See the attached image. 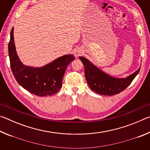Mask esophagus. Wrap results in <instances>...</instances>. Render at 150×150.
Returning a JSON list of instances; mask_svg holds the SVG:
<instances>
[{"label": "esophagus", "instance_id": "34e87169", "mask_svg": "<svg viewBox=\"0 0 150 150\" xmlns=\"http://www.w3.org/2000/svg\"><path fill=\"white\" fill-rule=\"evenodd\" d=\"M82 54H83L82 51H81V50H76L75 52L74 55H75V56L76 57H78L79 56H80V55H82Z\"/></svg>", "mask_w": 150, "mask_h": 150}]
</instances>
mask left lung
I'll return each mask as SVG.
<instances>
[{
  "label": "left lung",
  "instance_id": "obj_1",
  "mask_svg": "<svg viewBox=\"0 0 150 150\" xmlns=\"http://www.w3.org/2000/svg\"><path fill=\"white\" fill-rule=\"evenodd\" d=\"M84 65L87 82L91 90L103 95H114L120 93L128 87L138 74L140 67L126 78H115L110 76L91 63L84 57H79Z\"/></svg>",
  "mask_w": 150,
  "mask_h": 150
}]
</instances>
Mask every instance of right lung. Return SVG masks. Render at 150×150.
Returning <instances> with one entry per match:
<instances>
[{
    "mask_svg": "<svg viewBox=\"0 0 150 150\" xmlns=\"http://www.w3.org/2000/svg\"><path fill=\"white\" fill-rule=\"evenodd\" d=\"M14 28L11 32L8 55L12 72L18 83L35 95H53L59 91L65 70L75 59L73 55H65L41 67L24 65L18 56L14 40Z\"/></svg>",
    "mask_w": 150,
    "mask_h": 150,
    "instance_id": "right-lung-1",
    "label": "right lung"
}]
</instances>
